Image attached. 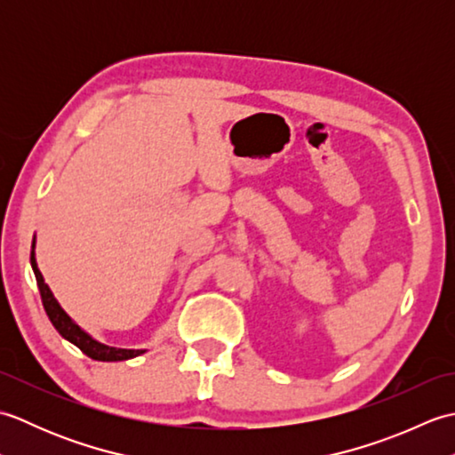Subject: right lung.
I'll return each instance as SVG.
<instances>
[{"label":"right lung","instance_id":"right-lung-1","mask_svg":"<svg viewBox=\"0 0 455 455\" xmlns=\"http://www.w3.org/2000/svg\"><path fill=\"white\" fill-rule=\"evenodd\" d=\"M31 266H33V272H35V277H36L38 291H41L44 311H46L48 318H51L52 326L56 328L58 332H60L62 338H66L68 342L78 346L85 355L92 357V360H98V362H123V360H131V357H137V355L147 352V350H127V347H115V346L101 344L100 340H95L93 336L85 332L84 328L76 324L72 318L68 316L64 308L60 307V303L56 301V297L52 295L51 287L44 283V277L41 274V269H38V266H36L35 240H33V250H31Z\"/></svg>","mask_w":455,"mask_h":455}]
</instances>
